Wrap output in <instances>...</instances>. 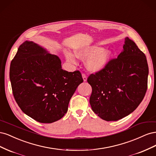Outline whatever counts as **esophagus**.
Listing matches in <instances>:
<instances>
[{
    "label": "esophagus",
    "mask_w": 156,
    "mask_h": 156,
    "mask_svg": "<svg viewBox=\"0 0 156 156\" xmlns=\"http://www.w3.org/2000/svg\"><path fill=\"white\" fill-rule=\"evenodd\" d=\"M82 77H83V81H84V82H86V81H87V76H86V75L83 73V74L82 75Z\"/></svg>",
    "instance_id": "obj_1"
}]
</instances>
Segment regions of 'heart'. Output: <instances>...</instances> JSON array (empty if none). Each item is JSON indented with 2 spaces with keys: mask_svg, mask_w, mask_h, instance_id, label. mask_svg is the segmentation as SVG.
<instances>
[{
  "mask_svg": "<svg viewBox=\"0 0 156 156\" xmlns=\"http://www.w3.org/2000/svg\"><path fill=\"white\" fill-rule=\"evenodd\" d=\"M75 55L80 59H87V68L90 72L97 73L107 66L112 58V52L109 49H102L98 45H88L75 49ZM75 56L71 53L65 55L66 59L72 64H76Z\"/></svg>",
  "mask_w": 156,
  "mask_h": 156,
  "instance_id": "1",
  "label": "heart"
}]
</instances>
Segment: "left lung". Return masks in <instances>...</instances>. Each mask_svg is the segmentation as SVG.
<instances>
[{"mask_svg": "<svg viewBox=\"0 0 156 156\" xmlns=\"http://www.w3.org/2000/svg\"><path fill=\"white\" fill-rule=\"evenodd\" d=\"M148 76L145 55L126 37L117 58L88 78L92 88L90 98L92 111L106 121H116L129 115L143 100Z\"/></svg>", "mask_w": 156, "mask_h": 156, "instance_id": "obj_1", "label": "left lung"}]
</instances>
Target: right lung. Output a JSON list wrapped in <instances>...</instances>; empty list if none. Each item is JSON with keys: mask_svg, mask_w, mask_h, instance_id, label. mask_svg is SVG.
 <instances>
[{"mask_svg": "<svg viewBox=\"0 0 156 156\" xmlns=\"http://www.w3.org/2000/svg\"><path fill=\"white\" fill-rule=\"evenodd\" d=\"M57 55L27 40L18 48L10 68L14 98L22 111L41 123L65 115L74 92L83 82L79 71L63 70Z\"/></svg>", "mask_w": 156, "mask_h": 156, "instance_id": "obj_1", "label": "right lung"}]
</instances>
